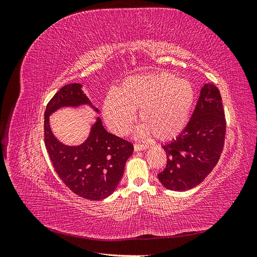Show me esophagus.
<instances>
[{"mask_svg":"<svg viewBox=\"0 0 257 257\" xmlns=\"http://www.w3.org/2000/svg\"><path fill=\"white\" fill-rule=\"evenodd\" d=\"M149 148V146L148 145H145V144H135L134 145V149L135 151H141V150H146Z\"/></svg>","mask_w":257,"mask_h":257,"instance_id":"34e87169","label":"esophagus"}]
</instances>
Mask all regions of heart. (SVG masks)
Returning <instances> with one entry per match:
<instances>
[{
  "label": "heart",
  "mask_w": 257,
  "mask_h": 257,
  "mask_svg": "<svg viewBox=\"0 0 257 257\" xmlns=\"http://www.w3.org/2000/svg\"><path fill=\"white\" fill-rule=\"evenodd\" d=\"M195 102L190 81L168 73L132 76L119 90H110L104 100V115L110 128L124 135L133 124L136 109L144 122L139 133L159 139L174 138L185 127Z\"/></svg>",
  "instance_id": "b5f03b06"
}]
</instances>
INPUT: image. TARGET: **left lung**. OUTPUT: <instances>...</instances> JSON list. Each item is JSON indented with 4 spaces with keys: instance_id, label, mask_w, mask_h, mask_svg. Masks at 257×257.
I'll return each mask as SVG.
<instances>
[{
    "instance_id": "8db88e82",
    "label": "left lung",
    "mask_w": 257,
    "mask_h": 257,
    "mask_svg": "<svg viewBox=\"0 0 257 257\" xmlns=\"http://www.w3.org/2000/svg\"><path fill=\"white\" fill-rule=\"evenodd\" d=\"M226 134L222 97L213 83H206L185 128L163 146L166 167L159 180L172 191H188L203 182L220 160Z\"/></svg>"
}]
</instances>
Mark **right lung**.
Instances as JSON below:
<instances>
[{
  "mask_svg": "<svg viewBox=\"0 0 257 257\" xmlns=\"http://www.w3.org/2000/svg\"><path fill=\"white\" fill-rule=\"evenodd\" d=\"M82 104L91 105L79 83L66 84L54 94L45 111V146L54 170L69 190L82 198L100 200L116 189L134 147L108 133L99 118L82 145L71 147L60 143L50 130L49 115L61 107Z\"/></svg>",
  "mask_w": 257,
  "mask_h": 257,
  "instance_id": "add662e5",
  "label": "right lung"
}]
</instances>
